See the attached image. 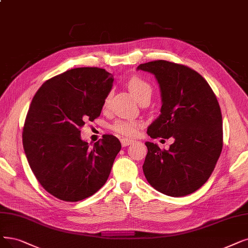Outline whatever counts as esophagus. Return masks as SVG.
Instances as JSON below:
<instances>
[{"mask_svg":"<svg viewBox=\"0 0 248 248\" xmlns=\"http://www.w3.org/2000/svg\"><path fill=\"white\" fill-rule=\"evenodd\" d=\"M133 142H134L133 140H128V138H123V140H121V144H122L123 147L130 145V144H132Z\"/></svg>","mask_w":248,"mask_h":248,"instance_id":"obj_1","label":"esophagus"}]
</instances>
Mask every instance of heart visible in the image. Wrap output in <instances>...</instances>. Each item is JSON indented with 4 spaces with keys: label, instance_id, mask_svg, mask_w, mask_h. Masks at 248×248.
Instances as JSON below:
<instances>
[{
    "label": "heart",
    "instance_id": "b5f03b06",
    "mask_svg": "<svg viewBox=\"0 0 248 248\" xmlns=\"http://www.w3.org/2000/svg\"><path fill=\"white\" fill-rule=\"evenodd\" d=\"M128 88L134 95L137 101H140L146 95H152V87L143 79L137 76L131 77L127 82ZM111 94L108 93L104 102V105L107 106L110 102ZM141 127V123L133 119H125V120H117L112 125V130L118 134L126 137L135 136L138 132V129Z\"/></svg>",
    "mask_w": 248,
    "mask_h": 248
}]
</instances>
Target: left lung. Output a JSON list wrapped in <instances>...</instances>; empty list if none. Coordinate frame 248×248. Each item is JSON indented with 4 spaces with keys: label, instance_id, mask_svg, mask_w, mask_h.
Listing matches in <instances>:
<instances>
[{
    "label": "left lung",
    "instance_id": "obj_1",
    "mask_svg": "<svg viewBox=\"0 0 248 248\" xmlns=\"http://www.w3.org/2000/svg\"><path fill=\"white\" fill-rule=\"evenodd\" d=\"M137 70L154 74L161 91V114L147 134L174 138L168 151L145 142L146 180L169 196L193 193L209 179L222 152V113L216 94L200 73L184 65L157 60Z\"/></svg>",
    "mask_w": 248,
    "mask_h": 248
}]
</instances>
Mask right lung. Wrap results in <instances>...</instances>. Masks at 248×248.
I'll return each instance as SVG.
<instances>
[{
	"label": "right lung",
	"instance_id": "right-lung-1",
	"mask_svg": "<svg viewBox=\"0 0 248 248\" xmlns=\"http://www.w3.org/2000/svg\"><path fill=\"white\" fill-rule=\"evenodd\" d=\"M114 75L81 67L46 80L34 94L23 127L27 161L45 189L64 202H79L107 182L121 143L106 134L91 146L81 140L86 120L101 115Z\"/></svg>",
	"mask_w": 248,
	"mask_h": 248
}]
</instances>
